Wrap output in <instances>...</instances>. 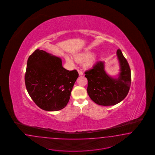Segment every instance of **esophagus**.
Returning a JSON list of instances; mask_svg holds the SVG:
<instances>
[{"label": "esophagus", "mask_w": 155, "mask_h": 155, "mask_svg": "<svg viewBox=\"0 0 155 155\" xmlns=\"http://www.w3.org/2000/svg\"><path fill=\"white\" fill-rule=\"evenodd\" d=\"M78 74H79V75H83V73H82L81 71H80V70H78Z\"/></svg>", "instance_id": "obj_1"}]
</instances>
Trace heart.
<instances>
[{"label":"heart","mask_w":155,"mask_h":155,"mask_svg":"<svg viewBox=\"0 0 155 155\" xmlns=\"http://www.w3.org/2000/svg\"><path fill=\"white\" fill-rule=\"evenodd\" d=\"M94 56V53L91 52H85L79 53L74 56V60L78 62H84V67L86 68H91L95 65L97 58ZM66 61L71 65H74V62L72 58L68 55H65Z\"/></svg>","instance_id":"heart-1"}]
</instances>
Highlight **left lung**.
Listing matches in <instances>:
<instances>
[{"label":"left lung","mask_w":155,"mask_h":155,"mask_svg":"<svg viewBox=\"0 0 155 155\" xmlns=\"http://www.w3.org/2000/svg\"><path fill=\"white\" fill-rule=\"evenodd\" d=\"M117 55L120 68L117 77L106 72L104 61H98L93 69L84 73L88 81L87 94L99 105H115L128 93L131 81L130 66L120 49L117 50Z\"/></svg>","instance_id":"obj_1"}]
</instances>
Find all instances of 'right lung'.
<instances>
[{"label":"right lung","instance_id":"1","mask_svg":"<svg viewBox=\"0 0 155 155\" xmlns=\"http://www.w3.org/2000/svg\"><path fill=\"white\" fill-rule=\"evenodd\" d=\"M78 75L76 70L63 68L61 58L38 49L28 58L25 83L38 107L47 111H58L68 103Z\"/></svg>","mask_w":155,"mask_h":155}]
</instances>
